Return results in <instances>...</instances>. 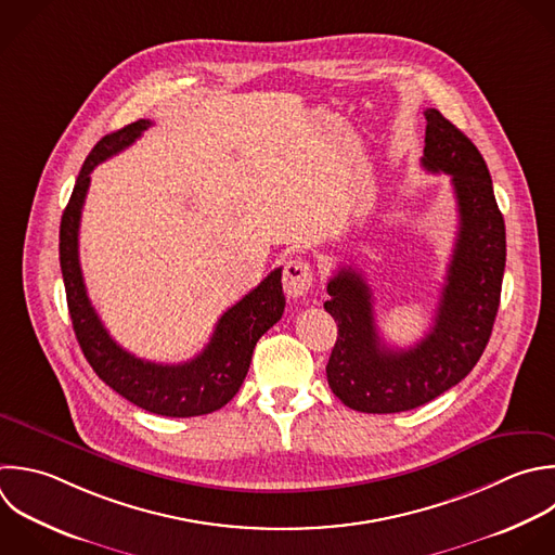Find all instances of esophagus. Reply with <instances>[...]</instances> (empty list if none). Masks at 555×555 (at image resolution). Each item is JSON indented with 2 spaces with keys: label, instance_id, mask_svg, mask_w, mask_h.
<instances>
[{
  "label": "esophagus",
  "instance_id": "34e87169",
  "mask_svg": "<svg viewBox=\"0 0 555 555\" xmlns=\"http://www.w3.org/2000/svg\"><path fill=\"white\" fill-rule=\"evenodd\" d=\"M282 284L288 297L297 299L308 295V291L312 288V267L308 260L297 258V260H288L282 273Z\"/></svg>",
  "mask_w": 555,
  "mask_h": 555
}]
</instances>
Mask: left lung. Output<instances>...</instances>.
Masks as SVG:
<instances>
[{
  "mask_svg": "<svg viewBox=\"0 0 555 555\" xmlns=\"http://www.w3.org/2000/svg\"><path fill=\"white\" fill-rule=\"evenodd\" d=\"M421 167L447 173L457 202V236L429 334L410 349H390L377 334L371 288L353 267L327 282L325 310L338 338L325 366L332 392L351 410L390 414L418 408L460 379L483 353L499 308L505 225L488 167L436 108L425 111Z\"/></svg>",
  "mask_w": 555,
  "mask_h": 555,
  "instance_id": "left-lung-1",
  "label": "left lung"
}]
</instances>
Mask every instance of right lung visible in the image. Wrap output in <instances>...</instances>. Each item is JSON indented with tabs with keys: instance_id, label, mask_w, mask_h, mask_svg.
Masks as SVG:
<instances>
[{
	"instance_id": "obj_1",
	"label": "right lung",
	"mask_w": 555,
	"mask_h": 555,
	"mask_svg": "<svg viewBox=\"0 0 555 555\" xmlns=\"http://www.w3.org/2000/svg\"><path fill=\"white\" fill-rule=\"evenodd\" d=\"M150 126V119H139L106 134L82 165L61 221V269L67 306L85 358L113 390L154 414L178 418L202 416L223 408L238 392L258 338L282 319L286 306L282 269L271 271L251 293L228 308L210 343L189 362L158 364L141 360L115 343L87 295L78 254L80 217L91 184V171L130 147Z\"/></svg>"
}]
</instances>
